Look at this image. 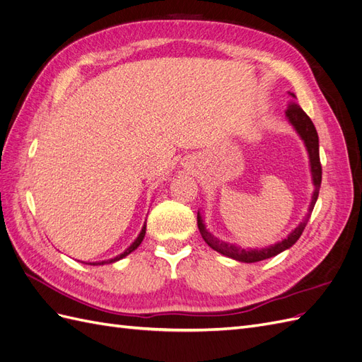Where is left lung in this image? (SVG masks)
<instances>
[{"label": "left lung", "mask_w": 362, "mask_h": 362, "mask_svg": "<svg viewBox=\"0 0 362 362\" xmlns=\"http://www.w3.org/2000/svg\"><path fill=\"white\" fill-rule=\"evenodd\" d=\"M291 96L294 98V95L291 93ZM286 115L288 117L290 122L293 124V127L296 128V131L300 134V137L303 139L306 149H308V154H310V161H311V172H313V181L315 185V190L313 194V201L310 205V213L306 214L305 221L294 229V231L286 238L282 240L281 243L275 245V246H270L266 249H254V250H246L242 247H237L233 245H228L225 242H221V240L216 238L214 235H211L210 233L206 231L204 223H202V218L198 213V228H199V233L202 235V238L205 240V243L210 246L211 249L221 252L222 255H226L229 258H234L237 261H242V262H257V261H262V259H267L270 257H275L278 254H281L282 250H286L288 247H291L296 242H298L299 237L302 235L303 229L308 223V218L313 213V208L315 205L317 198H319V190H320V184H322V164H320V156H319V136H317V131L315 127L313 124V120L310 119V116L306 115L300 105L298 103H294L293 100L290 101Z\"/></svg>", "instance_id": "left-lung-1"}]
</instances>
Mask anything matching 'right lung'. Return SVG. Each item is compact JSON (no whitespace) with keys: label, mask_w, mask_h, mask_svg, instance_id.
<instances>
[{"label":"right lung","mask_w":362,"mask_h":362,"mask_svg":"<svg viewBox=\"0 0 362 362\" xmlns=\"http://www.w3.org/2000/svg\"><path fill=\"white\" fill-rule=\"evenodd\" d=\"M145 233H146V225L144 226V228H141V233L139 234V237H137V240H136V242L133 243V245H131L125 252H124V254H120L119 257H116V258H112V259H107V261H101V262H90V264L92 266H98V264H110V262H115V261H117V259H120V258H124V257H127L128 254H131V252H133V250H136L137 247H139V245L141 243V242H144V237H145Z\"/></svg>","instance_id":"obj_1"}]
</instances>
